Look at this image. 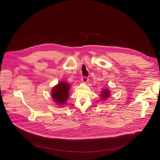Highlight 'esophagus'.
Masks as SVG:
<instances>
[{"mask_svg": "<svg viewBox=\"0 0 160 160\" xmlns=\"http://www.w3.org/2000/svg\"><path fill=\"white\" fill-rule=\"evenodd\" d=\"M88 81V77L83 76L82 78V82L83 83H86Z\"/></svg>", "mask_w": 160, "mask_h": 160, "instance_id": "34e87169", "label": "esophagus"}]
</instances>
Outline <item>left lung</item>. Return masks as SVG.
<instances>
[{
  "label": "left lung",
  "instance_id": "obj_1",
  "mask_svg": "<svg viewBox=\"0 0 160 160\" xmlns=\"http://www.w3.org/2000/svg\"><path fill=\"white\" fill-rule=\"evenodd\" d=\"M109 90H108L107 89V90H104L103 91H102V93L101 94H100V96H101V98H103V100H105L106 98H108L109 97Z\"/></svg>",
  "mask_w": 160,
  "mask_h": 160
}]
</instances>
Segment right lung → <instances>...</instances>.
<instances>
[{"label": "right lung", "mask_w": 160, "mask_h": 160, "mask_svg": "<svg viewBox=\"0 0 160 160\" xmlns=\"http://www.w3.org/2000/svg\"><path fill=\"white\" fill-rule=\"evenodd\" d=\"M70 85L66 83L65 82L58 83L55 86L52 91V98L57 103L64 104L68 98V93H69Z\"/></svg>", "instance_id": "obj_1"}]
</instances>
